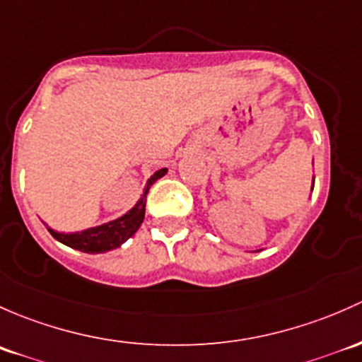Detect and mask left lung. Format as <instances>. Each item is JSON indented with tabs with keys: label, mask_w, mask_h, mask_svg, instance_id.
Returning a JSON list of instances; mask_svg holds the SVG:
<instances>
[{
	"label": "left lung",
	"mask_w": 362,
	"mask_h": 362,
	"mask_svg": "<svg viewBox=\"0 0 362 362\" xmlns=\"http://www.w3.org/2000/svg\"><path fill=\"white\" fill-rule=\"evenodd\" d=\"M312 188H314V186H312Z\"/></svg>",
	"instance_id": "left-lung-1"
}]
</instances>
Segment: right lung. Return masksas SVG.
<instances>
[{
	"instance_id": "1",
	"label": "right lung",
	"mask_w": 362,
	"mask_h": 362,
	"mask_svg": "<svg viewBox=\"0 0 362 362\" xmlns=\"http://www.w3.org/2000/svg\"><path fill=\"white\" fill-rule=\"evenodd\" d=\"M165 173L167 169L156 170L153 176L148 180V185L146 188H144V193L139 199V202L130 209L127 214L122 216V218L110 223H104V225L100 226H94V228L83 230V232L59 233L50 228H48V232L52 233V237L57 238L59 242H62V244L69 245V247L73 249H78V251L81 252H88V255H98V252H106L115 247H120L127 238H130L137 230H139L141 223H143L144 219L148 189H150V186L153 185L156 180L165 176Z\"/></svg>"
}]
</instances>
